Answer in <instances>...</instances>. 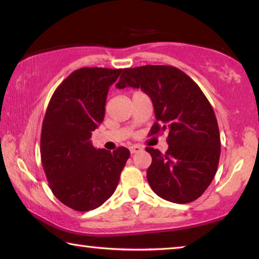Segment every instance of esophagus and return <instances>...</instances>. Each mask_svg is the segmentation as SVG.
Here are the masks:
<instances>
[{"label": "esophagus", "mask_w": 259, "mask_h": 259, "mask_svg": "<svg viewBox=\"0 0 259 259\" xmlns=\"http://www.w3.org/2000/svg\"><path fill=\"white\" fill-rule=\"evenodd\" d=\"M129 150H130V153H131V154H135V153H138V152L142 151L143 148L140 147L139 145H133V146H130V147H129Z\"/></svg>", "instance_id": "34e87169"}]
</instances>
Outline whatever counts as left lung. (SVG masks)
I'll return each mask as SVG.
<instances>
[{"mask_svg": "<svg viewBox=\"0 0 259 259\" xmlns=\"http://www.w3.org/2000/svg\"><path fill=\"white\" fill-rule=\"evenodd\" d=\"M137 88L150 96L156 122L150 135L168 130V150L146 147L152 156L147 181L160 198L190 203L216 175L221 137L216 115L200 87L177 67L146 65L124 68L117 89Z\"/></svg>", "mask_w": 259, "mask_h": 259, "instance_id": "left-lung-1", "label": "left lung"}]
</instances>
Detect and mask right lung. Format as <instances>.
<instances>
[{
	"label": "right lung",
	"mask_w": 259,
	"mask_h": 259,
	"mask_svg": "<svg viewBox=\"0 0 259 259\" xmlns=\"http://www.w3.org/2000/svg\"><path fill=\"white\" fill-rule=\"evenodd\" d=\"M122 69L83 67L60 83L48 105L41 133V160L52 193L76 211H89L111 198L130 152L95 148L108 89Z\"/></svg>",
	"instance_id": "1"
}]
</instances>
